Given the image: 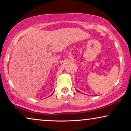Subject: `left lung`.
<instances>
[{
    "label": "left lung",
    "instance_id": "obj_1",
    "mask_svg": "<svg viewBox=\"0 0 131 131\" xmlns=\"http://www.w3.org/2000/svg\"><path fill=\"white\" fill-rule=\"evenodd\" d=\"M76 90H77V89H76ZM77 91H78V92H80V91H78V90H77ZM80 93H81V92H80Z\"/></svg>",
    "mask_w": 131,
    "mask_h": 131
}]
</instances>
